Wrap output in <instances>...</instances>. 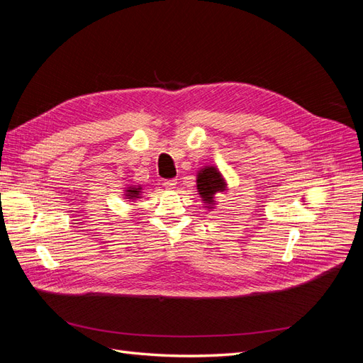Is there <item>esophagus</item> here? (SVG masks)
Segmentation results:
<instances>
[{"instance_id":"1","label":"esophagus","mask_w":363,"mask_h":363,"mask_svg":"<svg viewBox=\"0 0 363 363\" xmlns=\"http://www.w3.org/2000/svg\"><path fill=\"white\" fill-rule=\"evenodd\" d=\"M175 184H177V180H175V179L164 180V182H163V186H164V188H167V189H174Z\"/></svg>"}]
</instances>
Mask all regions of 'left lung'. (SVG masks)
Returning a JSON list of instances; mask_svg holds the SVG:
<instances>
[{
  "label": "left lung",
  "mask_w": 363,
  "mask_h": 363,
  "mask_svg": "<svg viewBox=\"0 0 363 363\" xmlns=\"http://www.w3.org/2000/svg\"><path fill=\"white\" fill-rule=\"evenodd\" d=\"M196 189H199V194L204 203L213 204L215 194L225 189V182L221 172L215 167H206L199 172V177H196Z\"/></svg>",
  "instance_id": "8db88e82"
}]
</instances>
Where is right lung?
I'll return each instance as SVG.
<instances>
[{
	"label": "right lung",
	"instance_id": "obj_1",
	"mask_svg": "<svg viewBox=\"0 0 363 363\" xmlns=\"http://www.w3.org/2000/svg\"><path fill=\"white\" fill-rule=\"evenodd\" d=\"M125 194H127V199H128V200H136V199H139V195H140V186H139V188H128V189L125 191Z\"/></svg>",
	"mask_w": 363,
	"mask_h": 363
}]
</instances>
